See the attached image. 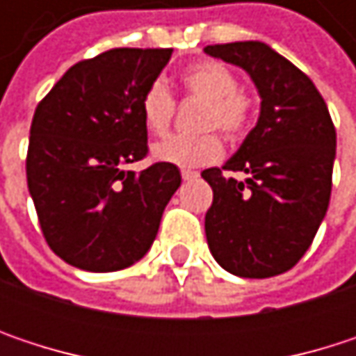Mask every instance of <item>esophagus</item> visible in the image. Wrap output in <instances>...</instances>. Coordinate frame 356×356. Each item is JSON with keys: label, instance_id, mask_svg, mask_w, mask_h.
<instances>
[{"label": "esophagus", "instance_id": "esophagus-1", "mask_svg": "<svg viewBox=\"0 0 356 356\" xmlns=\"http://www.w3.org/2000/svg\"><path fill=\"white\" fill-rule=\"evenodd\" d=\"M181 177H183V181H193V179L200 177V173L197 171H191V169H183L181 171Z\"/></svg>", "mask_w": 356, "mask_h": 356}]
</instances>
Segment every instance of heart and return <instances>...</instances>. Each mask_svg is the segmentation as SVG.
Segmentation results:
<instances>
[{
    "label": "heart",
    "instance_id": "obj_1",
    "mask_svg": "<svg viewBox=\"0 0 356 356\" xmlns=\"http://www.w3.org/2000/svg\"><path fill=\"white\" fill-rule=\"evenodd\" d=\"M183 90L204 101L200 115V136H171L152 146V159L183 169L204 167L222 156V140L208 129H220L229 138L243 136L253 119V101L243 92L237 76L218 61L204 59L181 72ZM142 121L154 136L167 134L175 117V99L163 82H152L140 101Z\"/></svg>",
    "mask_w": 356,
    "mask_h": 356
}]
</instances>
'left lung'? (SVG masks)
Segmentation results:
<instances>
[{"instance_id":"left-lung-1","label":"left lung","mask_w":356,"mask_h":356,"mask_svg":"<svg viewBox=\"0 0 356 356\" xmlns=\"http://www.w3.org/2000/svg\"><path fill=\"white\" fill-rule=\"evenodd\" d=\"M204 53L245 70L261 99L241 148L222 169L202 173L214 193L208 248L235 276L270 278L303 257L325 216L336 129L314 82L266 42L208 44ZM225 170L248 179L237 181Z\"/></svg>"}]
</instances>
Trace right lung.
Wrapping results in <instances>:
<instances>
[{"label":"right lung","mask_w":356,"mask_h":356,"mask_svg":"<svg viewBox=\"0 0 356 356\" xmlns=\"http://www.w3.org/2000/svg\"><path fill=\"white\" fill-rule=\"evenodd\" d=\"M173 49H111L72 65L38 103L26 156L40 231L63 261L123 270L156 239L181 185L175 165L123 167L148 154L140 101Z\"/></svg>","instance_id":"add662e5"}]
</instances>
